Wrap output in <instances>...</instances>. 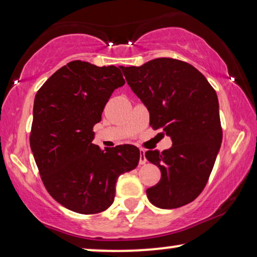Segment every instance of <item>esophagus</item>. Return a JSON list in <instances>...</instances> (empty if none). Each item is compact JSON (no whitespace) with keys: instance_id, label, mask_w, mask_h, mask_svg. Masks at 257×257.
I'll use <instances>...</instances> for the list:
<instances>
[{"instance_id":"obj_1","label":"esophagus","mask_w":257,"mask_h":257,"mask_svg":"<svg viewBox=\"0 0 257 257\" xmlns=\"http://www.w3.org/2000/svg\"><path fill=\"white\" fill-rule=\"evenodd\" d=\"M139 152H140V159H139V164H140V165H145V164H146V161H147V160H146V157H145V151L140 149Z\"/></svg>"}]
</instances>
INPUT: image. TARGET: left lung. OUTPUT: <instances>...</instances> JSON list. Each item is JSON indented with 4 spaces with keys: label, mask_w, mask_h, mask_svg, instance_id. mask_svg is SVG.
Wrapping results in <instances>:
<instances>
[{
    "label": "left lung",
    "mask_w": 257,
    "mask_h": 257,
    "mask_svg": "<svg viewBox=\"0 0 257 257\" xmlns=\"http://www.w3.org/2000/svg\"><path fill=\"white\" fill-rule=\"evenodd\" d=\"M126 82L150 112V125L171 137V149L147 151L161 179L147 188L152 205L173 209L200 195L222 143L219 100L199 70L174 58H156L142 66H122Z\"/></svg>",
    "instance_id": "8db88e82"
}]
</instances>
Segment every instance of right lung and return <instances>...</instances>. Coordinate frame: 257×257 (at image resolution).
<instances>
[{
    "label": "right lung",
    "mask_w": 257,
    "mask_h": 257,
    "mask_svg": "<svg viewBox=\"0 0 257 257\" xmlns=\"http://www.w3.org/2000/svg\"><path fill=\"white\" fill-rule=\"evenodd\" d=\"M120 69L72 61L58 69L35 97L31 151L49 194L72 212L107 209L119 175L138 166V147L101 151L92 144L93 126L101 120L112 92L125 84Z\"/></svg>",
    "instance_id": "right-lung-1"
}]
</instances>
